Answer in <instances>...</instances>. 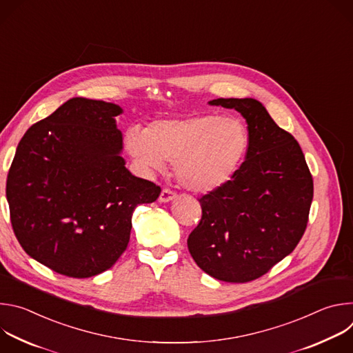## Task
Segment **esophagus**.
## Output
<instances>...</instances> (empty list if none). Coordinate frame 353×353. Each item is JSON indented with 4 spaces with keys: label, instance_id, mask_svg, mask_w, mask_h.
<instances>
[{
    "label": "esophagus",
    "instance_id": "1",
    "mask_svg": "<svg viewBox=\"0 0 353 353\" xmlns=\"http://www.w3.org/2000/svg\"><path fill=\"white\" fill-rule=\"evenodd\" d=\"M176 196H177L176 192H173L169 188H163L159 195V203H170V201H173Z\"/></svg>",
    "mask_w": 353,
    "mask_h": 353
}]
</instances>
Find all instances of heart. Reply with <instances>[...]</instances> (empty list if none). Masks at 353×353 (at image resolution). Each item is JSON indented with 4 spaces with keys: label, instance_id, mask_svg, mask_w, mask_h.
<instances>
[{
    "label": "heart",
    "instance_id": "b5f03b06",
    "mask_svg": "<svg viewBox=\"0 0 353 353\" xmlns=\"http://www.w3.org/2000/svg\"><path fill=\"white\" fill-rule=\"evenodd\" d=\"M138 170L150 174L174 163L177 181L194 192L226 184L241 166L250 145L245 124L236 117L187 114L159 119L148 130L131 125L123 137Z\"/></svg>",
    "mask_w": 353,
    "mask_h": 353
}]
</instances>
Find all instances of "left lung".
<instances>
[{
  "label": "left lung",
  "instance_id": "1",
  "mask_svg": "<svg viewBox=\"0 0 353 353\" xmlns=\"http://www.w3.org/2000/svg\"><path fill=\"white\" fill-rule=\"evenodd\" d=\"M247 123L244 162L222 187L201 196L203 218L187 245L196 265L215 279L244 283L267 274L303 236L313 179L297 141L276 125L256 99H214Z\"/></svg>",
  "mask_w": 353,
  "mask_h": 353
}]
</instances>
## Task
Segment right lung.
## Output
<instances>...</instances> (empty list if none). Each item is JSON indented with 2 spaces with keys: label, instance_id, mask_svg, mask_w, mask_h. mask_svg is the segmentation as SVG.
Segmentation results:
<instances>
[{
  "label": "right lung",
  "instance_id": "obj_1",
  "mask_svg": "<svg viewBox=\"0 0 353 353\" xmlns=\"http://www.w3.org/2000/svg\"><path fill=\"white\" fill-rule=\"evenodd\" d=\"M119 105L72 97L21 139L7 179L14 233L26 254L89 278L124 253L134 210L161 187L125 168Z\"/></svg>",
  "mask_w": 353,
  "mask_h": 353
}]
</instances>
